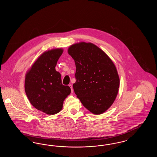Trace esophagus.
<instances>
[{"instance_id": "esophagus-1", "label": "esophagus", "mask_w": 157, "mask_h": 157, "mask_svg": "<svg viewBox=\"0 0 157 157\" xmlns=\"http://www.w3.org/2000/svg\"><path fill=\"white\" fill-rule=\"evenodd\" d=\"M69 86L71 88V92L72 93V92H73V86H72V85L70 84V85H69Z\"/></svg>"}]
</instances>
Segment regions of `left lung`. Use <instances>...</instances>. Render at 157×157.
Wrapping results in <instances>:
<instances>
[{"label": "left lung", "mask_w": 157, "mask_h": 157, "mask_svg": "<svg viewBox=\"0 0 157 157\" xmlns=\"http://www.w3.org/2000/svg\"><path fill=\"white\" fill-rule=\"evenodd\" d=\"M68 53L76 65L73 88L76 97L94 114L105 112L114 102L120 87L115 65L103 51L91 43L72 45Z\"/></svg>", "instance_id": "8db88e82"}]
</instances>
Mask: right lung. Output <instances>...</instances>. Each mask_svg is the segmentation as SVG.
<instances>
[{
  "label": "right lung",
  "instance_id": "1",
  "mask_svg": "<svg viewBox=\"0 0 157 157\" xmlns=\"http://www.w3.org/2000/svg\"><path fill=\"white\" fill-rule=\"evenodd\" d=\"M62 52V49L45 52L25 76V90L31 104L49 115L59 112L63 101L71 94L70 87L62 85L61 75L55 70Z\"/></svg>",
  "mask_w": 157,
  "mask_h": 157
}]
</instances>
